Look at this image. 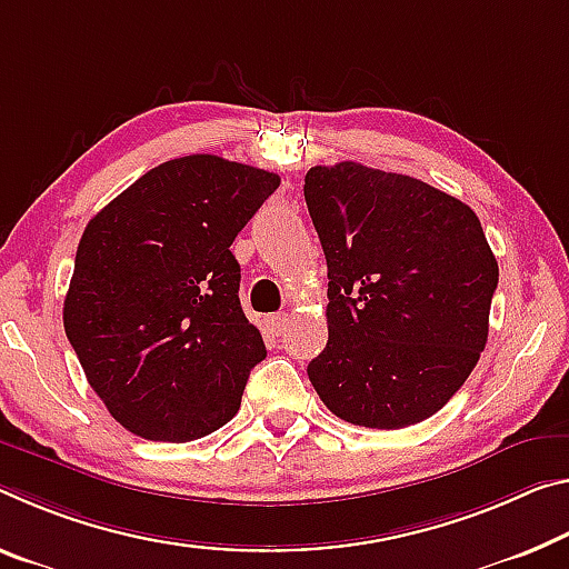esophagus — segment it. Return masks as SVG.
I'll use <instances>...</instances> for the list:
<instances>
[{"label": "esophagus", "mask_w": 569, "mask_h": 569, "mask_svg": "<svg viewBox=\"0 0 569 569\" xmlns=\"http://www.w3.org/2000/svg\"><path fill=\"white\" fill-rule=\"evenodd\" d=\"M266 327L273 337H281V333H286L288 329V313H273V317H268Z\"/></svg>", "instance_id": "1"}]
</instances>
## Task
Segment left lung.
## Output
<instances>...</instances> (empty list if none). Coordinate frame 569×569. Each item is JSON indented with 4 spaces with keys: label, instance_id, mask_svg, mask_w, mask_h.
I'll return each mask as SVG.
<instances>
[{
    "label": "left lung",
    "instance_id": "obj_1",
    "mask_svg": "<svg viewBox=\"0 0 569 569\" xmlns=\"http://www.w3.org/2000/svg\"><path fill=\"white\" fill-rule=\"evenodd\" d=\"M329 268V341L309 380L337 418L408 428L461 390L489 339L499 263L471 207L357 161L306 171Z\"/></svg>",
    "mask_w": 569,
    "mask_h": 569
}]
</instances>
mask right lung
<instances>
[{
	"mask_svg": "<svg viewBox=\"0 0 569 569\" xmlns=\"http://www.w3.org/2000/svg\"><path fill=\"white\" fill-rule=\"evenodd\" d=\"M278 184L214 154L179 157L86 224L62 323L88 385L133 436L187 443L238 412L266 345L242 313L230 246Z\"/></svg>",
	"mask_w": 569,
	"mask_h": 569,
	"instance_id": "obj_1",
	"label": "right lung"
}]
</instances>
